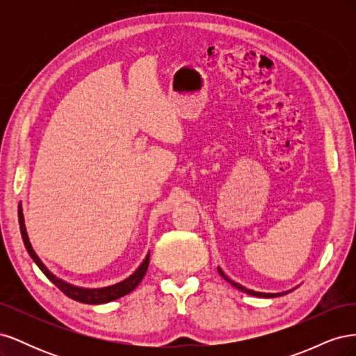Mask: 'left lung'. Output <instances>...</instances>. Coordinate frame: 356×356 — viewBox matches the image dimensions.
Wrapping results in <instances>:
<instances>
[{
    "label": "left lung",
    "instance_id": "1",
    "mask_svg": "<svg viewBox=\"0 0 356 356\" xmlns=\"http://www.w3.org/2000/svg\"><path fill=\"white\" fill-rule=\"evenodd\" d=\"M218 272H220V275L225 279V281H227L229 284H232L234 288H238L239 291H242V293H246V294H250V296H254V297H264V298H272V297H279V296H285V294H288V293H291V291H294V288L293 289H288V291H284V293H258V291H254V289H248V288H245V286H242L241 284H238V282H234V281H232V279L225 275L221 268L218 267Z\"/></svg>",
    "mask_w": 356,
    "mask_h": 356
}]
</instances>
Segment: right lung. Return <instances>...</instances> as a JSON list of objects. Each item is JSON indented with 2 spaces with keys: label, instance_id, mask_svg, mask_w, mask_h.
I'll list each match as a JSON object with an SVG mask.
<instances>
[{
  "label": "right lung",
  "instance_id": "1",
  "mask_svg": "<svg viewBox=\"0 0 356 356\" xmlns=\"http://www.w3.org/2000/svg\"><path fill=\"white\" fill-rule=\"evenodd\" d=\"M19 225H20V233H22V239H24L26 251L31 255L32 260H34V263L40 267V270L44 273L50 279V282L55 284L63 294L75 301H80V303L104 305V303H108V301L120 298L129 293H132V291L139 285V282L143 281V277L147 273L148 263H149V252L144 258V261L139 264L136 270L122 282L110 285V286H102V288H83V286L72 285L67 281H63V279L58 277L56 275H53L46 267V264L40 260V257L35 254L34 248H32L29 238H28L26 227H25V218H24V212H22V204L20 203H19Z\"/></svg>",
  "mask_w": 356,
  "mask_h": 356
}]
</instances>
